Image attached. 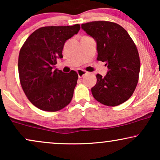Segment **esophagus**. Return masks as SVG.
I'll use <instances>...</instances> for the list:
<instances>
[{
	"instance_id": "obj_1",
	"label": "esophagus",
	"mask_w": 160,
	"mask_h": 160,
	"mask_svg": "<svg viewBox=\"0 0 160 160\" xmlns=\"http://www.w3.org/2000/svg\"><path fill=\"white\" fill-rule=\"evenodd\" d=\"M78 77L80 78H82V77H83L85 74H86V73H87V72L86 71H85V70H82V69H78Z\"/></svg>"
}]
</instances>
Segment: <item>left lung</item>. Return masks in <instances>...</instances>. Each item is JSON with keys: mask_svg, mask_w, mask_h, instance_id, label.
<instances>
[{"mask_svg": "<svg viewBox=\"0 0 160 160\" xmlns=\"http://www.w3.org/2000/svg\"><path fill=\"white\" fill-rule=\"evenodd\" d=\"M81 27L96 41L97 59L106 62L108 69L105 77L96 75L93 97L108 106L123 103L131 98L138 82L140 60L136 45L126 30L113 22L93 21Z\"/></svg>", "mask_w": 160, "mask_h": 160, "instance_id": "obj_1", "label": "left lung"}]
</instances>
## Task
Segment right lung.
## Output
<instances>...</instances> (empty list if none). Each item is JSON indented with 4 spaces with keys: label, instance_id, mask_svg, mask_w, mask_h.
<instances>
[{
    "label": "right lung",
    "instance_id": "obj_1",
    "mask_svg": "<svg viewBox=\"0 0 160 160\" xmlns=\"http://www.w3.org/2000/svg\"><path fill=\"white\" fill-rule=\"evenodd\" d=\"M80 29V24L41 27L31 34L21 47L18 58L20 81L27 98L39 109L57 112L73 98L78 73L54 68L57 59L62 58L66 41Z\"/></svg>",
    "mask_w": 160,
    "mask_h": 160
}]
</instances>
